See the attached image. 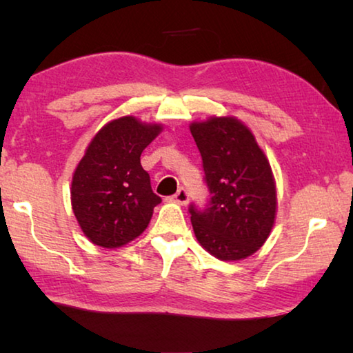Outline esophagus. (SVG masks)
Here are the masks:
<instances>
[{
    "label": "esophagus",
    "mask_w": 353,
    "mask_h": 353,
    "mask_svg": "<svg viewBox=\"0 0 353 353\" xmlns=\"http://www.w3.org/2000/svg\"><path fill=\"white\" fill-rule=\"evenodd\" d=\"M172 201L177 202V204L181 205H187L188 201H190V193L187 188H179L177 193L172 196Z\"/></svg>",
    "instance_id": "obj_1"
}]
</instances>
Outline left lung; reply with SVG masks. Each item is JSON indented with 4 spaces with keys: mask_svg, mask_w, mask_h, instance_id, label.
<instances>
[{
    "mask_svg": "<svg viewBox=\"0 0 353 353\" xmlns=\"http://www.w3.org/2000/svg\"><path fill=\"white\" fill-rule=\"evenodd\" d=\"M204 168L208 201L191 202L194 235L219 260L252 255L270 236L277 196L270 162L250 130L235 118H210L190 126Z\"/></svg>",
    "mask_w": 353,
    "mask_h": 353,
    "instance_id": "left-lung-1",
    "label": "left lung"
}]
</instances>
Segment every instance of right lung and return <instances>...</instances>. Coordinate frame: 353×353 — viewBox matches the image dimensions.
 <instances>
[{"label": "right lung", "mask_w": 353, "mask_h": 353, "mask_svg": "<svg viewBox=\"0 0 353 353\" xmlns=\"http://www.w3.org/2000/svg\"><path fill=\"white\" fill-rule=\"evenodd\" d=\"M159 124L134 117L113 119L94 135L71 183V205L88 240L115 249L135 240L162 202L141 168L140 155L159 135Z\"/></svg>", "instance_id": "right-lung-1"}]
</instances>
